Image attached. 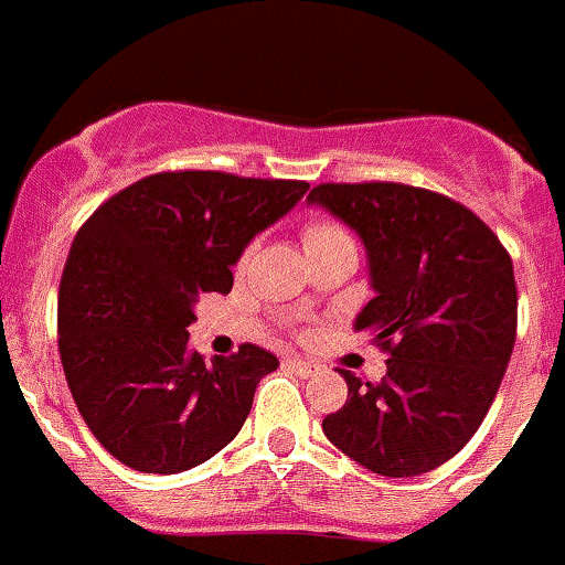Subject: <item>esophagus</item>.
<instances>
[{
  "label": "esophagus",
  "mask_w": 565,
  "mask_h": 565,
  "mask_svg": "<svg viewBox=\"0 0 565 565\" xmlns=\"http://www.w3.org/2000/svg\"><path fill=\"white\" fill-rule=\"evenodd\" d=\"M284 364H287L289 370L296 372V375H301V377H312V375H318V370H321L318 364H312V361H301V358H287Z\"/></svg>",
  "instance_id": "obj_1"
}]
</instances>
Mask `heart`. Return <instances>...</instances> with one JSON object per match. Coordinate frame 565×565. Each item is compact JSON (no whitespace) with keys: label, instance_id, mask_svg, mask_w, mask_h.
<instances>
[{"label":"heart","instance_id":"b5f03b06","mask_svg":"<svg viewBox=\"0 0 565 565\" xmlns=\"http://www.w3.org/2000/svg\"><path fill=\"white\" fill-rule=\"evenodd\" d=\"M303 249H318V247H330V244H352V235L341 227V224L330 222V218H310L301 230ZM255 253V244L244 253L242 262L247 264L249 255Z\"/></svg>","mask_w":565,"mask_h":565}]
</instances>
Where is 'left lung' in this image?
Returning a JSON list of instances; mask_svg holds the SVG:
<instances>
[{
    "label": "left lung",
    "mask_w": 565,
    "mask_h": 565,
    "mask_svg": "<svg viewBox=\"0 0 565 565\" xmlns=\"http://www.w3.org/2000/svg\"><path fill=\"white\" fill-rule=\"evenodd\" d=\"M307 201L361 235L375 298L355 330L390 352L377 384L341 370L350 392L323 435L370 472H429L469 444L500 390L518 332L512 258L472 210L424 188L318 184Z\"/></svg>",
    "instance_id": "obj_1"
}]
</instances>
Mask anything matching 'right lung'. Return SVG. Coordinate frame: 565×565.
I'll list each match as a JSON object with an SVG mask.
<instances>
[{"mask_svg":"<svg viewBox=\"0 0 565 565\" xmlns=\"http://www.w3.org/2000/svg\"><path fill=\"white\" fill-rule=\"evenodd\" d=\"M307 190L175 170L110 195L82 224L58 284V355L87 429L113 458L175 475L238 435L278 358L242 343L207 364L188 347V327L199 296L230 292L244 247Z\"/></svg>","mask_w":565,"mask_h":565,"instance_id":"obj_1","label":"right lung"}]
</instances>
